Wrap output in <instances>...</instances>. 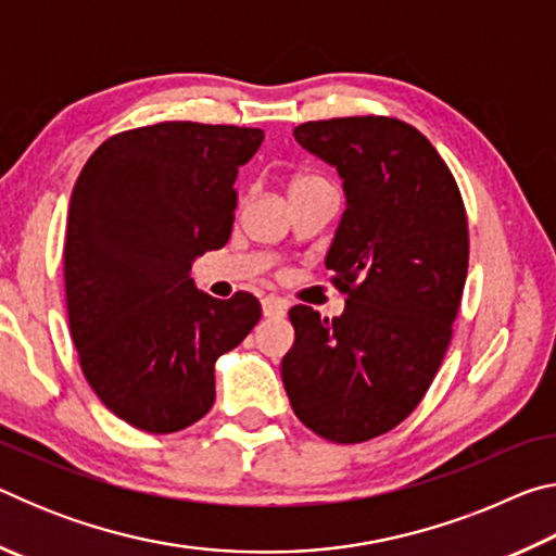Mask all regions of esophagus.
Returning <instances> with one entry per match:
<instances>
[{
	"mask_svg": "<svg viewBox=\"0 0 556 556\" xmlns=\"http://www.w3.org/2000/svg\"><path fill=\"white\" fill-rule=\"evenodd\" d=\"M262 314H265L267 318H281L287 314V304L279 299L267 296V299H262Z\"/></svg>",
	"mask_w": 556,
	"mask_h": 556,
	"instance_id": "1",
	"label": "esophagus"
}]
</instances>
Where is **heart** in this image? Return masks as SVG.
Listing matches in <instances>:
<instances>
[{
	"label": "heart",
	"instance_id": "1",
	"mask_svg": "<svg viewBox=\"0 0 556 556\" xmlns=\"http://www.w3.org/2000/svg\"><path fill=\"white\" fill-rule=\"evenodd\" d=\"M321 181V178H316V176H296L294 181H291V186H304V184H318Z\"/></svg>",
	"mask_w": 556,
	"mask_h": 556
}]
</instances>
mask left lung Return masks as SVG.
<instances>
[{"instance_id": "8db88e82", "label": "left lung", "mask_w": 556, "mask_h": 556, "mask_svg": "<svg viewBox=\"0 0 556 556\" xmlns=\"http://www.w3.org/2000/svg\"><path fill=\"white\" fill-rule=\"evenodd\" d=\"M294 139L343 181L326 267L348 299L333 321L291 308L281 382L308 429L361 444L407 419L444 361L468 271L466 211L444 159L407 122H306Z\"/></svg>"}]
</instances>
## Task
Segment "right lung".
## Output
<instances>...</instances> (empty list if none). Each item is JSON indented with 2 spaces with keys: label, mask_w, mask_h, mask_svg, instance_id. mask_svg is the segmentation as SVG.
Segmentation results:
<instances>
[{
  "label": "right lung",
  "mask_w": 556,
  "mask_h": 556,
  "mask_svg": "<svg viewBox=\"0 0 556 556\" xmlns=\"http://www.w3.org/2000/svg\"><path fill=\"white\" fill-rule=\"evenodd\" d=\"M265 131L162 122L102 142L75 181L65 299L80 368L127 425L172 434L215 402V361L260 321V301L199 291L191 265L230 240L238 168Z\"/></svg>",
  "instance_id": "1"
}]
</instances>
